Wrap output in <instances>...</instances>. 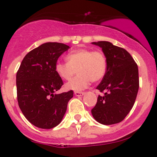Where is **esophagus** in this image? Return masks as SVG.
<instances>
[{
    "instance_id": "obj_1",
    "label": "esophagus",
    "mask_w": 157,
    "mask_h": 157,
    "mask_svg": "<svg viewBox=\"0 0 157 157\" xmlns=\"http://www.w3.org/2000/svg\"><path fill=\"white\" fill-rule=\"evenodd\" d=\"M84 92H80V91H75V95L77 97H80V96H82L84 95Z\"/></svg>"
}]
</instances>
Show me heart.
Listing matches in <instances>:
<instances>
[{
    "label": "heart",
    "instance_id": "heart-1",
    "mask_svg": "<svg viewBox=\"0 0 157 157\" xmlns=\"http://www.w3.org/2000/svg\"><path fill=\"white\" fill-rule=\"evenodd\" d=\"M66 59L67 63H56L55 71L57 75L65 80H69L76 71L78 73L75 78L66 84V90L82 91L89 86L90 81L97 82L105 77L107 60L100 50L79 48L68 54Z\"/></svg>",
    "mask_w": 157,
    "mask_h": 157
}]
</instances>
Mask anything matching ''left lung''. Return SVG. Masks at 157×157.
I'll return each instance as SVG.
<instances>
[{
    "label": "left lung",
    "mask_w": 157,
    "mask_h": 157,
    "mask_svg": "<svg viewBox=\"0 0 157 157\" xmlns=\"http://www.w3.org/2000/svg\"><path fill=\"white\" fill-rule=\"evenodd\" d=\"M102 48L107 60V71L97 89V104L91 109L93 117L102 125H113L125 119L133 108L139 90L137 64L125 49L108 41L93 42Z\"/></svg>",
    "instance_id": "obj_1"
}]
</instances>
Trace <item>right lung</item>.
<instances>
[{
	"label": "right lung",
	"mask_w": 157,
	"mask_h": 157,
	"mask_svg": "<svg viewBox=\"0 0 157 157\" xmlns=\"http://www.w3.org/2000/svg\"><path fill=\"white\" fill-rule=\"evenodd\" d=\"M60 43H46L25 56L16 75L17 102L32 125L50 129L60 123L73 91L56 94L63 85L55 71L59 57L69 48Z\"/></svg>",
	"instance_id": "obj_1"
}]
</instances>
